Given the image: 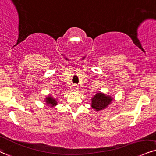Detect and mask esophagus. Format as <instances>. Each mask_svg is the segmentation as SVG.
<instances>
[{
  "mask_svg": "<svg viewBox=\"0 0 156 156\" xmlns=\"http://www.w3.org/2000/svg\"><path fill=\"white\" fill-rule=\"evenodd\" d=\"M78 86L77 85H74V87H73V90H77L78 89Z\"/></svg>",
  "mask_w": 156,
  "mask_h": 156,
  "instance_id": "34e87169",
  "label": "esophagus"
}]
</instances>
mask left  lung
I'll return each mask as SVG.
<instances>
[{
  "instance_id": "left-lung-1",
  "label": "left lung",
  "mask_w": 156,
  "mask_h": 156,
  "mask_svg": "<svg viewBox=\"0 0 156 156\" xmlns=\"http://www.w3.org/2000/svg\"><path fill=\"white\" fill-rule=\"evenodd\" d=\"M113 97L106 94L98 92L92 98L91 107L96 111H100L106 108L111 102L113 101Z\"/></svg>"
}]
</instances>
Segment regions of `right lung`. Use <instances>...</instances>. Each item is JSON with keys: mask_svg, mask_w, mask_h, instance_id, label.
<instances>
[{"mask_svg": "<svg viewBox=\"0 0 156 156\" xmlns=\"http://www.w3.org/2000/svg\"><path fill=\"white\" fill-rule=\"evenodd\" d=\"M45 104L47 105V106H49L51 108L56 106L58 104L57 99L53 98L51 95L46 96V98H45Z\"/></svg>", "mask_w": 156, "mask_h": 156, "instance_id": "add662e5", "label": "right lung"}]
</instances>
